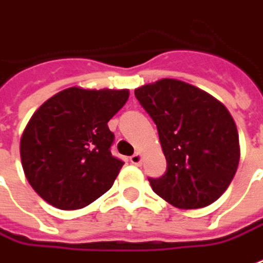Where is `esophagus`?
Returning a JSON list of instances; mask_svg holds the SVG:
<instances>
[{
	"instance_id": "esophagus-1",
	"label": "esophagus",
	"mask_w": 263,
	"mask_h": 263,
	"mask_svg": "<svg viewBox=\"0 0 263 263\" xmlns=\"http://www.w3.org/2000/svg\"><path fill=\"white\" fill-rule=\"evenodd\" d=\"M130 162H132L133 165H140V163H142V153L136 152L133 156H130Z\"/></svg>"
}]
</instances>
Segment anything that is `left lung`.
<instances>
[{"mask_svg": "<svg viewBox=\"0 0 263 263\" xmlns=\"http://www.w3.org/2000/svg\"><path fill=\"white\" fill-rule=\"evenodd\" d=\"M152 117L166 158V172L149 178L155 193L177 209L207 207L220 198L237 171L239 135L233 117L213 95L178 79L135 89Z\"/></svg>", "mask_w": 263, "mask_h": 263, "instance_id": "1", "label": "left lung"}]
</instances>
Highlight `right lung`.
<instances>
[{
  "label": "right lung",
  "instance_id": "1",
  "mask_svg": "<svg viewBox=\"0 0 263 263\" xmlns=\"http://www.w3.org/2000/svg\"><path fill=\"white\" fill-rule=\"evenodd\" d=\"M128 89L72 86L31 116L20 142L26 178L45 201L61 210L84 209L110 190L123 160L111 155L108 121Z\"/></svg>",
  "mask_w": 263,
  "mask_h": 263
}]
</instances>
